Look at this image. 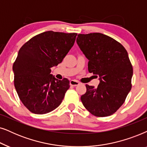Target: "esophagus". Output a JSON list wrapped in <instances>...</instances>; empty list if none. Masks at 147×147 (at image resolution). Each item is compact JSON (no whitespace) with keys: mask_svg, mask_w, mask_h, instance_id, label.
<instances>
[{"mask_svg":"<svg viewBox=\"0 0 147 147\" xmlns=\"http://www.w3.org/2000/svg\"><path fill=\"white\" fill-rule=\"evenodd\" d=\"M79 84H80L79 82L77 81H75V80H71V81H70V85L71 86H77V85H79Z\"/></svg>","mask_w":147,"mask_h":147,"instance_id":"esophagus-1","label":"esophagus"}]
</instances>
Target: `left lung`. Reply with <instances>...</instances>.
<instances>
[{
	"label": "left lung",
	"mask_w": 147,
	"mask_h": 147,
	"mask_svg": "<svg viewBox=\"0 0 147 147\" xmlns=\"http://www.w3.org/2000/svg\"><path fill=\"white\" fill-rule=\"evenodd\" d=\"M77 43L89 60V72L99 77L97 88L86 85L82 103L93 116H111L132 88L133 68L128 52L120 43L100 33L79 34Z\"/></svg>",
	"instance_id": "1"
}]
</instances>
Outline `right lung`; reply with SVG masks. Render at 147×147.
<instances>
[{
	"mask_svg": "<svg viewBox=\"0 0 147 147\" xmlns=\"http://www.w3.org/2000/svg\"><path fill=\"white\" fill-rule=\"evenodd\" d=\"M77 34L45 31L23 45L13 66L14 85L19 99L31 112L44 114L62 103L70 87L51 75L73 46Z\"/></svg>",
	"mask_w": 147,
	"mask_h": 147,
	"instance_id": "1",
	"label": "right lung"
}]
</instances>
